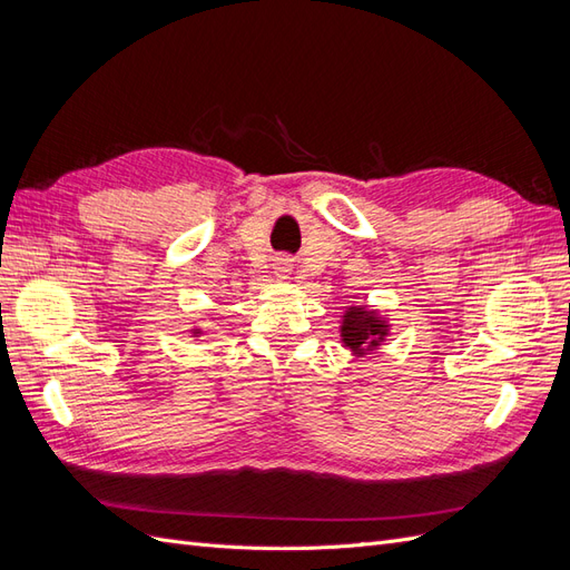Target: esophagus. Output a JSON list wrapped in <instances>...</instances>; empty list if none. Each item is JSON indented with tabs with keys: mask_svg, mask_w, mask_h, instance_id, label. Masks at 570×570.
I'll return each mask as SVG.
<instances>
[{
	"mask_svg": "<svg viewBox=\"0 0 570 570\" xmlns=\"http://www.w3.org/2000/svg\"><path fill=\"white\" fill-rule=\"evenodd\" d=\"M292 262H295V258H292L289 254H278V256H275V258H273V271H275V275H281V278H287L292 266H295Z\"/></svg>",
	"mask_w": 570,
	"mask_h": 570,
	"instance_id": "34e87169",
	"label": "esophagus"
}]
</instances>
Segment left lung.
Returning a JSON list of instances; mask_svg holds the SVG:
<instances>
[{"mask_svg": "<svg viewBox=\"0 0 570 570\" xmlns=\"http://www.w3.org/2000/svg\"><path fill=\"white\" fill-rule=\"evenodd\" d=\"M383 335H385L383 321H377L373 314L364 312V308H352V312L344 314L342 340L352 352L364 354V350L375 347Z\"/></svg>", "mask_w": 570, "mask_h": 570, "instance_id": "8db88e82", "label": "left lung"}]
</instances>
